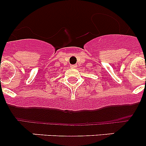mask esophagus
Here are the masks:
<instances>
[{"mask_svg":"<svg viewBox=\"0 0 146 146\" xmlns=\"http://www.w3.org/2000/svg\"><path fill=\"white\" fill-rule=\"evenodd\" d=\"M70 68H77V65H71V66H70Z\"/></svg>","mask_w":146,"mask_h":146,"instance_id":"esophagus-1","label":"esophagus"}]
</instances>
